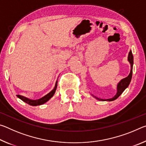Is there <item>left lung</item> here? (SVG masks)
Instances as JSON below:
<instances>
[{
  "mask_svg": "<svg viewBox=\"0 0 146 146\" xmlns=\"http://www.w3.org/2000/svg\"><path fill=\"white\" fill-rule=\"evenodd\" d=\"M127 60L129 61V62L130 63L131 65V71L130 73L129 74L127 77H125L124 78H123L117 84V92L116 93V95L114 96V97L111 98H108V99H103V98H100L95 97L93 95L91 94V95L93 96V97H95L96 99H97L98 100H100V101H113L117 99V98L119 97V96L122 94L123 91H124L125 89H126L128 86H129V84L131 82V78H132V73H133V55L132 54V51L131 50H130L129 54H128V57H127Z\"/></svg>",
  "mask_w": 146,
  "mask_h": 146,
  "instance_id": "8db88e82",
  "label": "left lung"
}]
</instances>
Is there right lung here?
<instances>
[{
  "mask_svg": "<svg viewBox=\"0 0 146 146\" xmlns=\"http://www.w3.org/2000/svg\"><path fill=\"white\" fill-rule=\"evenodd\" d=\"M57 82H58V80H56L55 87H54L53 90L52 91H51L50 92L47 94L46 95H45L44 97H42L40 98H39V99L31 100V99H29V98H26L25 97H24V96H22L20 95H17V97L19 98L20 99H21L22 100L24 101V102L28 104L30 106H36L42 105V104H43L46 103V102H48V101L54 95V94H55L56 90V87H57Z\"/></svg>",
  "mask_w": 146,
  "mask_h": 146,
  "instance_id": "add662e5",
  "label": "right lung"
}]
</instances>
